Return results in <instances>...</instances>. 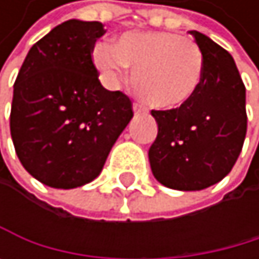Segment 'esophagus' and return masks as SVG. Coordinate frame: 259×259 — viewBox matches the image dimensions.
<instances>
[{"instance_id":"esophagus-1","label":"esophagus","mask_w":259,"mask_h":259,"mask_svg":"<svg viewBox=\"0 0 259 259\" xmlns=\"http://www.w3.org/2000/svg\"><path fill=\"white\" fill-rule=\"evenodd\" d=\"M134 113L140 115V113H146V107L140 102H134Z\"/></svg>"}]
</instances>
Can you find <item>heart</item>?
Masks as SVG:
<instances>
[{
  "label": "heart",
  "instance_id": "b5f03b06",
  "mask_svg": "<svg viewBox=\"0 0 259 259\" xmlns=\"http://www.w3.org/2000/svg\"><path fill=\"white\" fill-rule=\"evenodd\" d=\"M93 60L112 82L132 66L137 93L160 110H174L190 102L203 79L200 48L172 32H125L116 46L98 43Z\"/></svg>",
  "mask_w": 259,
  "mask_h": 259
}]
</instances>
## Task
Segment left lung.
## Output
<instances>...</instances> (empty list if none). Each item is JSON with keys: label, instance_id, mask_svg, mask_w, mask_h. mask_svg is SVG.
<instances>
[{"label": "left lung", "instance_id": "1", "mask_svg": "<svg viewBox=\"0 0 259 259\" xmlns=\"http://www.w3.org/2000/svg\"><path fill=\"white\" fill-rule=\"evenodd\" d=\"M203 79L194 98L174 110H152L158 134L149 149L154 177L179 191L221 182L235 166L247 132L245 87L233 57L197 31Z\"/></svg>", "mask_w": 259, "mask_h": 259}]
</instances>
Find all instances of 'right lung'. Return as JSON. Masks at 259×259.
<instances>
[{
	"label": "right lung",
	"mask_w": 259,
	"mask_h": 259,
	"mask_svg": "<svg viewBox=\"0 0 259 259\" xmlns=\"http://www.w3.org/2000/svg\"><path fill=\"white\" fill-rule=\"evenodd\" d=\"M99 21L68 20L31 49L14 83L11 135L26 171L51 188L93 182L131 122L132 102L98 79Z\"/></svg>",
	"instance_id": "1"
}]
</instances>
